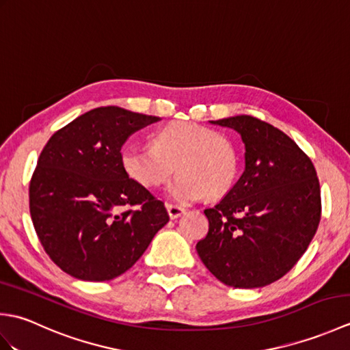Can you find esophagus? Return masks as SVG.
I'll use <instances>...</instances> for the list:
<instances>
[{"mask_svg": "<svg viewBox=\"0 0 350 350\" xmlns=\"http://www.w3.org/2000/svg\"><path fill=\"white\" fill-rule=\"evenodd\" d=\"M167 212H168L171 219H176L180 217V215L185 212V209L180 206H176V204H167Z\"/></svg>", "mask_w": 350, "mask_h": 350, "instance_id": "1", "label": "esophagus"}]
</instances>
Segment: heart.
Here are the masks:
<instances>
[{"label":"heart","mask_w":350,"mask_h":350,"mask_svg":"<svg viewBox=\"0 0 350 350\" xmlns=\"http://www.w3.org/2000/svg\"><path fill=\"white\" fill-rule=\"evenodd\" d=\"M122 167L129 179L144 188H158L177 171L170 197L194 202L217 198L232 188L236 153L224 135L207 126L171 122L153 132V147H126Z\"/></svg>","instance_id":"b5f03b06"}]
</instances>
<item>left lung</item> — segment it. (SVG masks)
I'll list each match as a JSON object with an SVG mask.
<instances>
[{
    "label": "left lung",
    "mask_w": 350,
    "mask_h": 350,
    "mask_svg": "<svg viewBox=\"0 0 350 350\" xmlns=\"http://www.w3.org/2000/svg\"><path fill=\"white\" fill-rule=\"evenodd\" d=\"M211 123L239 133L245 171L204 211L209 232L197 252L230 287L267 286L292 269L316 234L322 204L314 165L292 138L256 117Z\"/></svg>",
    "instance_id": "left-lung-1"
}]
</instances>
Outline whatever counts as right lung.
<instances>
[{"label":"right lung","mask_w":350,"mask_h":350,"mask_svg":"<svg viewBox=\"0 0 350 350\" xmlns=\"http://www.w3.org/2000/svg\"><path fill=\"white\" fill-rule=\"evenodd\" d=\"M159 117L100 107L49 138L29 183V213L46 254L83 281H108L135 265L170 221L165 206L129 179L122 146ZM124 205H139L123 211Z\"/></svg>","instance_id":"right-lung-1"}]
</instances>
